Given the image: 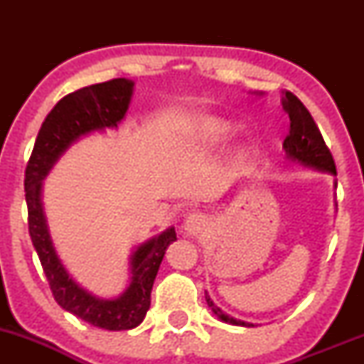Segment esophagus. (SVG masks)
I'll return each mask as SVG.
<instances>
[{
	"label": "esophagus",
	"instance_id": "esophagus-1",
	"mask_svg": "<svg viewBox=\"0 0 364 364\" xmlns=\"http://www.w3.org/2000/svg\"><path fill=\"white\" fill-rule=\"evenodd\" d=\"M208 220L202 212H191L185 220V235L188 236H198L203 229L207 228Z\"/></svg>",
	"mask_w": 364,
	"mask_h": 364
}]
</instances>
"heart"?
<instances>
[{"label":"heart","mask_w":364,"mask_h":364,"mask_svg":"<svg viewBox=\"0 0 364 364\" xmlns=\"http://www.w3.org/2000/svg\"><path fill=\"white\" fill-rule=\"evenodd\" d=\"M229 128L228 124L223 123V121H214V119H208L203 121L200 124V139H202L205 144H214V141L223 140L225 135H228Z\"/></svg>","instance_id":"b5f03b06"}]
</instances>
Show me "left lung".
Instances as JSON below:
<instances>
[{"mask_svg":"<svg viewBox=\"0 0 364 364\" xmlns=\"http://www.w3.org/2000/svg\"><path fill=\"white\" fill-rule=\"evenodd\" d=\"M282 109L289 116V133H287L286 140L282 144V149L286 152L287 159L299 162L303 166H308V168L318 169L321 173H328L332 176H337L336 162H333L332 154H330L328 147L325 145L323 136H321L315 119L311 118L310 111L304 107V104L292 92L286 90L282 94ZM205 301L208 308L214 311L217 318L225 321V323L240 325V327H255L253 323L232 318L228 313H224L212 301L207 292Z\"/></svg>","mask_w":364,"mask_h":364,"instance_id":"8db88e82","label":"left lung"}]
</instances>
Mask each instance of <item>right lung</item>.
<instances>
[{"instance_id":"right-lung-1","label":"right lung","mask_w":364,"mask_h":364,"mask_svg":"<svg viewBox=\"0 0 364 364\" xmlns=\"http://www.w3.org/2000/svg\"><path fill=\"white\" fill-rule=\"evenodd\" d=\"M133 85L128 78H114L65 95L46 116L25 169L28 232L54 299L63 310L106 330H129L144 321L157 270L168 246L176 241V231L169 228L136 246L129 258L132 281L123 294L112 299L97 298L78 286L63 267L49 236L41 196L43 179L73 141L92 132L118 128L132 101Z\"/></svg>"}]
</instances>
